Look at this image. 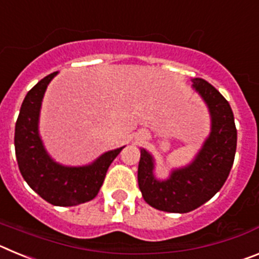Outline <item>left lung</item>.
<instances>
[{
  "label": "left lung",
  "instance_id": "8db88e82",
  "mask_svg": "<svg viewBox=\"0 0 259 259\" xmlns=\"http://www.w3.org/2000/svg\"><path fill=\"white\" fill-rule=\"evenodd\" d=\"M192 81L211 115V134L193 163L174 171L166 182H158L152 157L141 150L139 188L144 200L162 211L188 212L209 201L227 180L236 153L237 130L228 101L206 80L196 77Z\"/></svg>",
  "mask_w": 259,
  "mask_h": 259
}]
</instances>
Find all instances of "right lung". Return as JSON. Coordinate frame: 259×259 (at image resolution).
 I'll list each match as a JSON object with an SVG mask.
<instances>
[{"label": "right lung", "mask_w": 259, "mask_h": 259, "mask_svg": "<svg viewBox=\"0 0 259 259\" xmlns=\"http://www.w3.org/2000/svg\"><path fill=\"white\" fill-rule=\"evenodd\" d=\"M57 72L27 93L15 123V154L22 176L40 197L56 206H75L97 196L107 168L123 148L105 153L91 166L65 167L50 159L38 136V114L45 89Z\"/></svg>", "instance_id": "right-lung-1"}]
</instances>
